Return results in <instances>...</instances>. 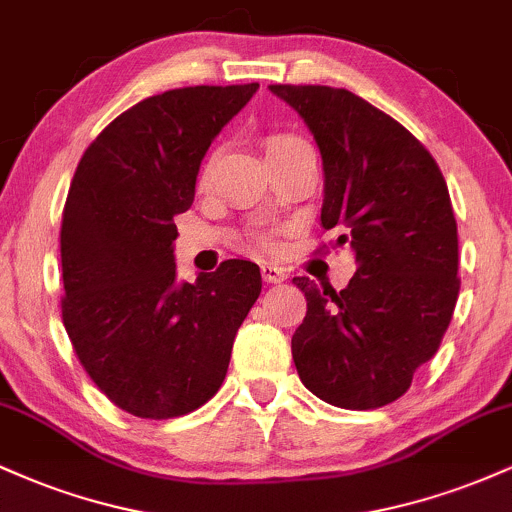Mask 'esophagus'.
<instances>
[{
    "label": "esophagus",
    "mask_w": 512,
    "mask_h": 512,
    "mask_svg": "<svg viewBox=\"0 0 512 512\" xmlns=\"http://www.w3.org/2000/svg\"><path fill=\"white\" fill-rule=\"evenodd\" d=\"M260 269H262V279L267 281V284H281V281H286L284 269L276 267L272 262H264Z\"/></svg>",
    "instance_id": "esophagus-1"
}]
</instances>
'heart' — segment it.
<instances>
[{
	"label": "heart",
	"mask_w": 512,
	"mask_h": 512,
	"mask_svg": "<svg viewBox=\"0 0 512 512\" xmlns=\"http://www.w3.org/2000/svg\"><path fill=\"white\" fill-rule=\"evenodd\" d=\"M301 142H303V139H301V137H296V134H289V132H276V134H269L267 142H264V146H267V156H269V154H274V151L286 149V146H291V144H301ZM211 168H214V154H209V156H207V161L202 163V170H199V182H207V180H209ZM260 240H262V245H267V243H269V238H267V236H260Z\"/></svg>",
	"instance_id": "b5f03b06"
}]
</instances>
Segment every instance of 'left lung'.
Returning a JSON list of instances; mask_svg holds the SVG:
<instances>
[{
    "instance_id": "obj_1",
    "label": "left lung",
    "mask_w": 512,
    "mask_h": 512,
    "mask_svg": "<svg viewBox=\"0 0 512 512\" xmlns=\"http://www.w3.org/2000/svg\"><path fill=\"white\" fill-rule=\"evenodd\" d=\"M313 132L325 170L322 228L356 252L349 286L293 284L308 313L291 339L303 385L342 409H378L409 390L455 310L457 223L426 146L356 93L272 84Z\"/></svg>"
}]
</instances>
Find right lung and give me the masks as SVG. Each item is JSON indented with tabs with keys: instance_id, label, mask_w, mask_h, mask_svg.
Listing matches in <instances>:
<instances>
[{
	"instance_id": "obj_1",
	"label": "right lung",
	"mask_w": 512,
	"mask_h": 512,
	"mask_svg": "<svg viewBox=\"0 0 512 512\" xmlns=\"http://www.w3.org/2000/svg\"><path fill=\"white\" fill-rule=\"evenodd\" d=\"M260 84L187 86L117 115L76 166L62 211V322L81 366L139 419L190 414L219 392L260 267L226 260L175 279V216L202 158Z\"/></svg>"
}]
</instances>
